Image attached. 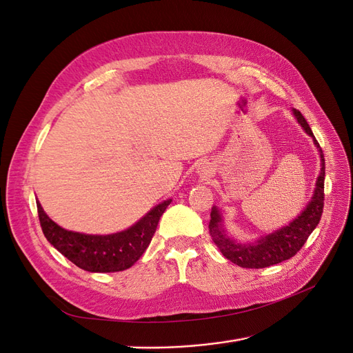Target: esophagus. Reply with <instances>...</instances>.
I'll list each match as a JSON object with an SVG mask.
<instances>
[{
  "instance_id": "obj_1",
  "label": "esophagus",
  "mask_w": 353,
  "mask_h": 353,
  "mask_svg": "<svg viewBox=\"0 0 353 353\" xmlns=\"http://www.w3.org/2000/svg\"><path fill=\"white\" fill-rule=\"evenodd\" d=\"M199 169H200L199 172H200V175H201V176H208V175H209V168L203 166V168H199Z\"/></svg>"
}]
</instances>
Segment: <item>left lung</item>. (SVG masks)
<instances>
[{"label": "left lung", "instance_id": "left-lung-1", "mask_svg": "<svg viewBox=\"0 0 353 353\" xmlns=\"http://www.w3.org/2000/svg\"><path fill=\"white\" fill-rule=\"evenodd\" d=\"M297 122L302 125L307 135L314 138V143L321 157V170L316 179V185L314 196L307 206L299 213V216L294 218L288 225L276 230L268 236L261 237L253 243H240L227 236L225 230L222 227V216L218 208L213 206L210 212V222H209V232L210 237L218 245L221 253L225 256L228 261L236 263L241 268H266L275 263H280L293 258V256L302 249V245L306 243L311 232L316 228L319 219L323 215L324 209V179H325V160L324 153L319 147L318 141L309 128L303 114L293 109Z\"/></svg>", "mask_w": 353, "mask_h": 353}]
</instances>
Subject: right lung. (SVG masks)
Listing matches in <instances>:
<instances>
[{
    "mask_svg": "<svg viewBox=\"0 0 353 353\" xmlns=\"http://www.w3.org/2000/svg\"><path fill=\"white\" fill-rule=\"evenodd\" d=\"M170 201L169 199L160 203L131 228L109 236L68 231L47 216L39 201L37 208L46 239L72 263L88 272H117L131 268L141 258Z\"/></svg>",
    "mask_w": 353,
    "mask_h": 353,
    "instance_id": "right-lung-1",
    "label": "right lung"
}]
</instances>
